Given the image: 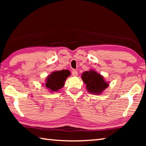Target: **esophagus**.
Here are the masks:
<instances>
[{"label":"esophagus","mask_w":146,"mask_h":146,"mask_svg":"<svg viewBox=\"0 0 146 146\" xmlns=\"http://www.w3.org/2000/svg\"><path fill=\"white\" fill-rule=\"evenodd\" d=\"M71 74H72V75L74 76H76L78 75V72L76 71V70H73L72 72H71Z\"/></svg>","instance_id":"34e87169"}]
</instances>
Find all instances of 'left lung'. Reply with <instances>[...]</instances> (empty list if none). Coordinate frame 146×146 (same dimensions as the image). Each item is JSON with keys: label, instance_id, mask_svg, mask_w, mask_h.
Instances as JSON below:
<instances>
[{"label": "left lung", "instance_id": "obj_1", "mask_svg": "<svg viewBox=\"0 0 146 146\" xmlns=\"http://www.w3.org/2000/svg\"><path fill=\"white\" fill-rule=\"evenodd\" d=\"M82 79L87 90L95 95H99L109 86L103 76L94 70L84 71L82 74Z\"/></svg>", "mask_w": 146, "mask_h": 146}]
</instances>
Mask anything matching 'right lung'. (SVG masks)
Wrapping results in <instances>:
<instances>
[{
    "mask_svg": "<svg viewBox=\"0 0 146 146\" xmlns=\"http://www.w3.org/2000/svg\"><path fill=\"white\" fill-rule=\"evenodd\" d=\"M70 75L69 70L56 71L51 73L46 78L45 86L50 91L56 92L64 86L67 77Z\"/></svg>",
    "mask_w": 146,
    "mask_h": 146,
    "instance_id": "obj_1",
    "label": "right lung"
}]
</instances>
